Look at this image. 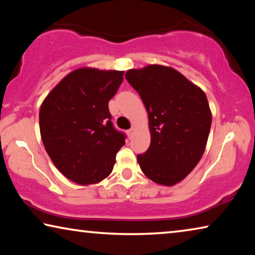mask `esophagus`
Returning <instances> with one entry per match:
<instances>
[{
	"label": "esophagus",
	"mask_w": 255,
	"mask_h": 255,
	"mask_svg": "<svg viewBox=\"0 0 255 255\" xmlns=\"http://www.w3.org/2000/svg\"><path fill=\"white\" fill-rule=\"evenodd\" d=\"M133 132H135V128H133V127H131L130 129H128V131H127V133H128V136H129V138H130V137H132V135H133Z\"/></svg>",
	"instance_id": "esophagus-1"
}]
</instances>
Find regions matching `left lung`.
Masks as SVG:
<instances>
[{"instance_id": "left-lung-1", "label": "left lung", "mask_w": 255, "mask_h": 255, "mask_svg": "<svg viewBox=\"0 0 255 255\" xmlns=\"http://www.w3.org/2000/svg\"><path fill=\"white\" fill-rule=\"evenodd\" d=\"M125 76L148 114L150 145L137 155L140 169L154 182L174 185L195 169L205 152L211 126L206 94L166 66L129 70Z\"/></svg>"}]
</instances>
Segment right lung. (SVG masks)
Returning a JSON list of instances; mask_svg holds the SVG:
<instances>
[{
	"instance_id": "obj_1",
	"label": "right lung",
	"mask_w": 255,
	"mask_h": 255,
	"mask_svg": "<svg viewBox=\"0 0 255 255\" xmlns=\"http://www.w3.org/2000/svg\"><path fill=\"white\" fill-rule=\"evenodd\" d=\"M123 71L83 67L51 90L39 111L42 143L55 166L77 184L98 183L111 173L126 135L111 122L110 99Z\"/></svg>"
}]
</instances>
